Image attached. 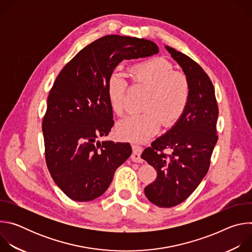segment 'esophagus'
I'll return each instance as SVG.
<instances>
[{
	"instance_id": "obj_1",
	"label": "esophagus",
	"mask_w": 252,
	"mask_h": 252,
	"mask_svg": "<svg viewBox=\"0 0 252 252\" xmlns=\"http://www.w3.org/2000/svg\"><path fill=\"white\" fill-rule=\"evenodd\" d=\"M142 148L137 145H132V155H131V160L134 162H141L142 159L140 158V155L142 153Z\"/></svg>"
}]
</instances>
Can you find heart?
Returning a JSON list of instances; mask_svg holds the SVG:
<instances>
[{"mask_svg":"<svg viewBox=\"0 0 252 252\" xmlns=\"http://www.w3.org/2000/svg\"><path fill=\"white\" fill-rule=\"evenodd\" d=\"M133 82L149 90L143 100L141 114L121 120L116 132L125 140L143 142L154 136L163 124L174 126L185 115L190 98V86L187 76L166 60L155 58L133 64L129 68ZM127 82L125 76L114 70L106 81V94L112 111L122 115L126 110Z\"/></svg>","mask_w":252,"mask_h":252,"instance_id":"b5f03b06","label":"heart"}]
</instances>
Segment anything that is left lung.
<instances>
[{"label":"left lung","instance_id":"left-lung-1","mask_svg":"<svg viewBox=\"0 0 252 252\" xmlns=\"http://www.w3.org/2000/svg\"><path fill=\"white\" fill-rule=\"evenodd\" d=\"M165 49L187 76L190 98L183 118L143 151L141 158L158 171L156 181L145 189L146 196L157 206L172 207L185 201L208 171L218 142L219 106L202 67L187 55L168 46ZM164 148H170L172 155L163 154Z\"/></svg>","mask_w":252,"mask_h":252}]
</instances>
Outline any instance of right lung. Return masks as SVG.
I'll list each match as a JSON object with an SVG mask.
<instances>
[{
	"mask_svg": "<svg viewBox=\"0 0 252 252\" xmlns=\"http://www.w3.org/2000/svg\"><path fill=\"white\" fill-rule=\"evenodd\" d=\"M158 53L149 40L104 35L80 51L57 77L42 126L49 171L70 199L91 201L103 194L131 155L128 142L96 140L114 126L107 78L124 60Z\"/></svg>",
	"mask_w": 252,
	"mask_h": 252,
	"instance_id": "right-lung-1",
	"label": "right lung"
}]
</instances>
